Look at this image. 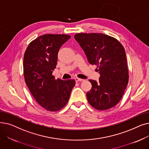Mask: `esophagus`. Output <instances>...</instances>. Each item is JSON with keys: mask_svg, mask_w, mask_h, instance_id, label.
Returning <instances> with one entry per match:
<instances>
[{"mask_svg": "<svg viewBox=\"0 0 149 149\" xmlns=\"http://www.w3.org/2000/svg\"><path fill=\"white\" fill-rule=\"evenodd\" d=\"M75 80L78 82V81H84L83 79H79V78H75Z\"/></svg>", "mask_w": 149, "mask_h": 149, "instance_id": "obj_1", "label": "esophagus"}]
</instances>
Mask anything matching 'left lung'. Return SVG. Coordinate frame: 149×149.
Instances as JSON below:
<instances>
[{
	"instance_id": "left-lung-1",
	"label": "left lung",
	"mask_w": 149,
	"mask_h": 149,
	"mask_svg": "<svg viewBox=\"0 0 149 149\" xmlns=\"http://www.w3.org/2000/svg\"><path fill=\"white\" fill-rule=\"evenodd\" d=\"M88 62L97 66L99 82L89 80L92 88L86 93L89 103L99 111L111 109L121 100L129 82L126 52L114 37L102 33H78L74 36Z\"/></svg>"
}]
</instances>
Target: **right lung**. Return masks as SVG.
I'll return each instance as SVG.
<instances>
[{
    "instance_id": "right-lung-1",
    "label": "right lung",
    "mask_w": 149,
    "mask_h": 149,
    "mask_svg": "<svg viewBox=\"0 0 149 149\" xmlns=\"http://www.w3.org/2000/svg\"><path fill=\"white\" fill-rule=\"evenodd\" d=\"M70 37L66 34L40 36L29 43L24 54L25 83L37 102L48 111L56 112L64 107L75 84L74 80H56L52 75L59 49Z\"/></svg>"
}]
</instances>
